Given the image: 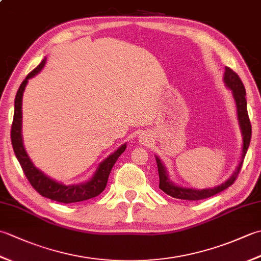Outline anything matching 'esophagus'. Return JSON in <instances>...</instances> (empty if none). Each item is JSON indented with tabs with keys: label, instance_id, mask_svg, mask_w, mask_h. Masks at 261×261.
<instances>
[{
	"label": "esophagus",
	"instance_id": "obj_1",
	"mask_svg": "<svg viewBox=\"0 0 261 261\" xmlns=\"http://www.w3.org/2000/svg\"><path fill=\"white\" fill-rule=\"evenodd\" d=\"M148 140H149V138H148L147 135H141V137H140V141H141V142L147 143Z\"/></svg>",
	"mask_w": 261,
	"mask_h": 261
}]
</instances>
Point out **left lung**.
Segmentation results:
<instances>
[{"label":"left lung","instance_id":"obj_1","mask_svg":"<svg viewBox=\"0 0 261 261\" xmlns=\"http://www.w3.org/2000/svg\"><path fill=\"white\" fill-rule=\"evenodd\" d=\"M225 86L230 88L232 91V95L236 101L237 105V114H238V121H239L241 135H242V153H241V160L239 166L237 167L230 178L224 181L223 184L219 186H215L213 188H204V190H195V188H186L178 185H175L173 181L169 179V176L166 171L165 166L160 162V159L156 156V162L158 166V174H159V188L164 191L167 195L179 198V199H187V201H198V199H204L215 195L220 192H222L226 188L230 187L236 181L238 175L240 173V169L242 167L243 159L247 153L249 148V143L251 139V123L248 116L247 111V99H246V88L243 86V83L241 82L240 77L238 76L237 73L229 67H225L224 77H223Z\"/></svg>","mask_w":261,"mask_h":261}]
</instances>
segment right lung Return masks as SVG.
I'll use <instances>...</instances> for the list:
<instances>
[{
    "mask_svg": "<svg viewBox=\"0 0 261 261\" xmlns=\"http://www.w3.org/2000/svg\"><path fill=\"white\" fill-rule=\"evenodd\" d=\"M45 64L46 58L43 59L31 73H29V75L25 77V80L21 83L19 90L16 92L14 99L13 122L12 127H11V142H12L15 157L18 158L25 177L28 180H29L31 186L35 188L40 195H42L43 197L50 198L53 201L65 204L86 201V199H90L99 195V194L105 190L111 170H112L118 158L124 152L126 143L119 147L113 153H111L107 159H104L103 162L98 165V167L96 168V171L94 173L92 178L85 182H82V184L64 185L62 182H58L51 179L50 177L43 174L41 170H39L36 166L32 164L29 156H28L23 146V141H22V96H23V92L28 84V81L32 79L33 76H36L39 71L43 68Z\"/></svg>",
    "mask_w": 261,
    "mask_h": 261,
    "instance_id": "right-lung-1",
    "label": "right lung"
}]
</instances>
